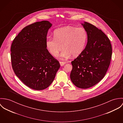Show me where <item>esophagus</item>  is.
I'll list each match as a JSON object with an SVG mask.
<instances>
[{
  "mask_svg": "<svg viewBox=\"0 0 123 123\" xmlns=\"http://www.w3.org/2000/svg\"><path fill=\"white\" fill-rule=\"evenodd\" d=\"M65 63H66L65 62H60V65H61V66H63Z\"/></svg>",
  "mask_w": 123,
  "mask_h": 123,
  "instance_id": "1",
  "label": "esophagus"
}]
</instances>
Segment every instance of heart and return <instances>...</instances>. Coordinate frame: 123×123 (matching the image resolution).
Returning a JSON list of instances; mask_svg holds the SVG:
<instances>
[{"label": "heart", "mask_w": 123, "mask_h": 123, "mask_svg": "<svg viewBox=\"0 0 123 123\" xmlns=\"http://www.w3.org/2000/svg\"><path fill=\"white\" fill-rule=\"evenodd\" d=\"M87 39V32L83 27L68 26L56 30L54 38H48L46 47L53 57H57L62 51V58L78 56L83 51Z\"/></svg>", "instance_id": "1"}]
</instances>
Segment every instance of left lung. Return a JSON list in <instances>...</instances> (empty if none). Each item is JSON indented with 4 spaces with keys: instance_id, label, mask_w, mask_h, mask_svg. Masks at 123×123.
Segmentation results:
<instances>
[{
    "instance_id": "obj_1",
    "label": "left lung",
    "mask_w": 123,
    "mask_h": 123,
    "mask_svg": "<svg viewBox=\"0 0 123 123\" xmlns=\"http://www.w3.org/2000/svg\"><path fill=\"white\" fill-rule=\"evenodd\" d=\"M87 32L85 48L71 62L70 78L72 83L81 88H90L105 76L112 54V46L107 36L96 26L85 22L82 24Z\"/></svg>"
}]
</instances>
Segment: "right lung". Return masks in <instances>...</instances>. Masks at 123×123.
<instances>
[{
  "label": "right lung",
  "instance_id": "obj_1",
  "mask_svg": "<svg viewBox=\"0 0 123 123\" xmlns=\"http://www.w3.org/2000/svg\"><path fill=\"white\" fill-rule=\"evenodd\" d=\"M52 24L48 21L27 25L14 39L11 46L12 67L18 78L35 90L48 88L60 67L47 50L45 42Z\"/></svg>",
  "mask_w": 123,
  "mask_h": 123
}]
</instances>
